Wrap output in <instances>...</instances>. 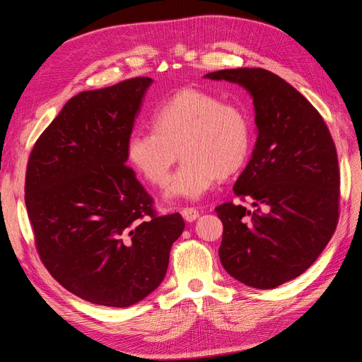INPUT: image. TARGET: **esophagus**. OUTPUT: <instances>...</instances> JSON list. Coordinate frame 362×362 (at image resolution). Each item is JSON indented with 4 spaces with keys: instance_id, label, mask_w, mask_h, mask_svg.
I'll use <instances>...</instances> for the list:
<instances>
[{
    "instance_id": "obj_1",
    "label": "esophagus",
    "mask_w": 362,
    "mask_h": 362,
    "mask_svg": "<svg viewBox=\"0 0 362 362\" xmlns=\"http://www.w3.org/2000/svg\"><path fill=\"white\" fill-rule=\"evenodd\" d=\"M181 214H182V217H184L187 222H193V221H196V218L199 217V211L196 210V208H192V206L182 208Z\"/></svg>"
}]
</instances>
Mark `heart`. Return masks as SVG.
<instances>
[{"mask_svg":"<svg viewBox=\"0 0 362 362\" xmlns=\"http://www.w3.org/2000/svg\"><path fill=\"white\" fill-rule=\"evenodd\" d=\"M151 127L129 134L127 157L149 184L163 187L180 151L184 160L168 187L170 199H199L218 177L242 169L250 152L246 113L202 90L175 93L152 113Z\"/></svg>","mask_w":362,"mask_h":362,"instance_id":"b5f03b06","label":"heart"}]
</instances>
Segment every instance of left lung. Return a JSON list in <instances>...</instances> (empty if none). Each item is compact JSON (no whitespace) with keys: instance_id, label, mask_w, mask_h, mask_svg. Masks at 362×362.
<instances>
[{"instance_id":"obj_1","label":"left lung","mask_w":362,"mask_h":362,"mask_svg":"<svg viewBox=\"0 0 362 362\" xmlns=\"http://www.w3.org/2000/svg\"><path fill=\"white\" fill-rule=\"evenodd\" d=\"M254 98L258 136L234 193L252 208L216 206L223 223L222 266L254 288H275L308 270L339 216L337 149L323 117L281 76L261 68L210 72Z\"/></svg>"}]
</instances>
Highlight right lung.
I'll return each instance as SVG.
<instances>
[{
	"label": "right lung",
	"instance_id": "right-lung-1",
	"mask_svg": "<svg viewBox=\"0 0 362 362\" xmlns=\"http://www.w3.org/2000/svg\"><path fill=\"white\" fill-rule=\"evenodd\" d=\"M148 76L71 98L36 140L25 205L43 266L68 291L125 308L154 291L184 231L180 213L158 214L127 166Z\"/></svg>",
	"mask_w": 362,
	"mask_h": 362
}]
</instances>
